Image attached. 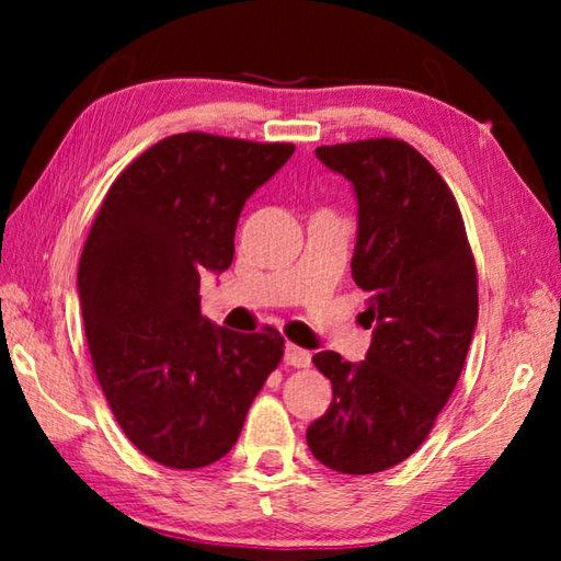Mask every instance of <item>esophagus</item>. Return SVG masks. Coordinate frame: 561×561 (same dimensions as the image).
<instances>
[{
  "mask_svg": "<svg viewBox=\"0 0 561 561\" xmlns=\"http://www.w3.org/2000/svg\"><path fill=\"white\" fill-rule=\"evenodd\" d=\"M284 360H287V366L294 368H307L311 364V354L307 348H299L294 344H287V351H284Z\"/></svg>",
  "mask_w": 561,
  "mask_h": 561,
  "instance_id": "34e87169",
  "label": "esophagus"
}]
</instances>
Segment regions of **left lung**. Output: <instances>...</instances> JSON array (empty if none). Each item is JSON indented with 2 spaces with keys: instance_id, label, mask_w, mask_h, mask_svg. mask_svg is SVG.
Returning a JSON list of instances; mask_svg holds the SVG:
<instances>
[{
  "instance_id": "left-lung-1",
  "label": "left lung",
  "mask_w": 561,
  "mask_h": 561,
  "mask_svg": "<svg viewBox=\"0 0 561 561\" xmlns=\"http://www.w3.org/2000/svg\"><path fill=\"white\" fill-rule=\"evenodd\" d=\"M317 156L356 190L351 274L368 294L374 341L356 366L336 351L311 358L334 401L307 443L331 470L371 474L421 448L448 403L478 324V270L453 190L405 140L321 146Z\"/></svg>"
}]
</instances>
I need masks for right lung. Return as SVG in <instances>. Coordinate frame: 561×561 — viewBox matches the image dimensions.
<instances>
[{"mask_svg":"<svg viewBox=\"0 0 561 561\" xmlns=\"http://www.w3.org/2000/svg\"><path fill=\"white\" fill-rule=\"evenodd\" d=\"M291 144L178 133L113 180L79 262L93 371L136 448L165 468L220 460L284 356L274 327L237 334L201 311V274L234 257L244 201Z\"/></svg>","mask_w":561,"mask_h":561,"instance_id":"right-lung-1","label":"right lung"}]
</instances>
